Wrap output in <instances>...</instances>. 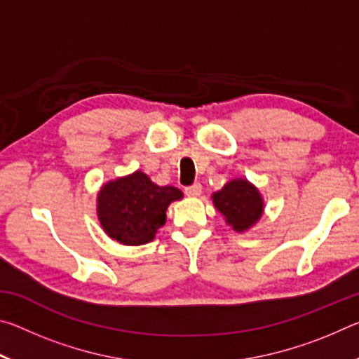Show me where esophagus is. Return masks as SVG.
I'll use <instances>...</instances> for the list:
<instances>
[{"label": "esophagus", "instance_id": "34e87169", "mask_svg": "<svg viewBox=\"0 0 359 359\" xmlns=\"http://www.w3.org/2000/svg\"><path fill=\"white\" fill-rule=\"evenodd\" d=\"M201 191H203L201 184H193V185L185 188V194H187V196H191V198L199 196V194H201Z\"/></svg>", "mask_w": 359, "mask_h": 359}]
</instances>
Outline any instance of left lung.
<instances>
[{
	"label": "left lung",
	"instance_id": "8db88e82",
	"mask_svg": "<svg viewBox=\"0 0 359 359\" xmlns=\"http://www.w3.org/2000/svg\"><path fill=\"white\" fill-rule=\"evenodd\" d=\"M215 209L238 233L250 229L264 210V201L258 188L245 179H233L220 191L212 194Z\"/></svg>",
	"mask_w": 359,
	"mask_h": 359
}]
</instances>
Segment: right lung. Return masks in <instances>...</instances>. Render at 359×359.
<instances>
[{"instance_id":"right-lung-1","label":"right lung","mask_w":359,"mask_h":359,"mask_svg":"<svg viewBox=\"0 0 359 359\" xmlns=\"http://www.w3.org/2000/svg\"><path fill=\"white\" fill-rule=\"evenodd\" d=\"M182 196L179 188L160 187L136 171L102 185L96 212L109 238L123 245H142L166 223L168 205Z\"/></svg>"}]
</instances>
